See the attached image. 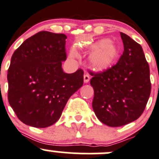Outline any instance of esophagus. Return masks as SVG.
Instances as JSON below:
<instances>
[{
	"instance_id": "esophagus-1",
	"label": "esophagus",
	"mask_w": 159,
	"mask_h": 159,
	"mask_svg": "<svg viewBox=\"0 0 159 159\" xmlns=\"http://www.w3.org/2000/svg\"><path fill=\"white\" fill-rule=\"evenodd\" d=\"M89 79H90V78H89V75H88V74H85L84 76H83V81H84L85 83H89Z\"/></svg>"
}]
</instances>
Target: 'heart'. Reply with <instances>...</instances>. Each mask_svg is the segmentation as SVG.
Wrapping results in <instances>:
<instances>
[{
    "label": "heart",
    "mask_w": 159,
    "mask_h": 159,
    "mask_svg": "<svg viewBox=\"0 0 159 159\" xmlns=\"http://www.w3.org/2000/svg\"><path fill=\"white\" fill-rule=\"evenodd\" d=\"M83 50L91 53L89 57V63L91 68L97 72H104L109 70L117 61L120 52L117 45L108 39H103L86 45ZM70 56L76 58L77 53L71 49Z\"/></svg>",
    "instance_id": "obj_1"
}]
</instances>
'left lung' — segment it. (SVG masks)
<instances>
[{"instance_id": "1", "label": "left lung", "mask_w": 159, "mask_h": 159, "mask_svg": "<svg viewBox=\"0 0 159 159\" xmlns=\"http://www.w3.org/2000/svg\"><path fill=\"white\" fill-rule=\"evenodd\" d=\"M124 52L115 66L93 73V109L97 118L110 127H120L142 114L151 93L149 66L142 47L120 32Z\"/></svg>"}]
</instances>
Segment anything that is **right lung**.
Listing matches in <instances>:
<instances>
[{"mask_svg": "<svg viewBox=\"0 0 159 159\" xmlns=\"http://www.w3.org/2000/svg\"><path fill=\"white\" fill-rule=\"evenodd\" d=\"M66 35L40 31L12 55L7 71L8 102L21 121L44 128L56 123L70 97L83 84V71L64 73Z\"/></svg>", "mask_w": 159, "mask_h": 159, "instance_id": "obj_1", "label": "right lung"}]
</instances>
